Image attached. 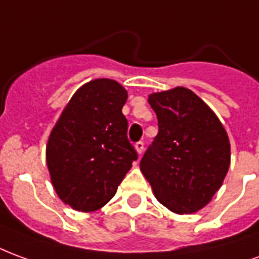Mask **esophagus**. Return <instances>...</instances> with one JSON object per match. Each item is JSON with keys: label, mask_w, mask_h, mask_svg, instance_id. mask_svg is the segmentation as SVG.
Wrapping results in <instances>:
<instances>
[{"label": "esophagus", "mask_w": 259, "mask_h": 259, "mask_svg": "<svg viewBox=\"0 0 259 259\" xmlns=\"http://www.w3.org/2000/svg\"><path fill=\"white\" fill-rule=\"evenodd\" d=\"M143 149H145V143H143V142H137V143H135V150H137L138 154H142Z\"/></svg>", "instance_id": "esophagus-1"}]
</instances>
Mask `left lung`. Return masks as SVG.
<instances>
[{
	"instance_id": "obj_1",
	"label": "left lung",
	"mask_w": 259,
	"mask_h": 259,
	"mask_svg": "<svg viewBox=\"0 0 259 259\" xmlns=\"http://www.w3.org/2000/svg\"><path fill=\"white\" fill-rule=\"evenodd\" d=\"M149 103L158 134L141 160L156 199L175 214L208 204L230 165L225 128L204 101L185 87L154 92Z\"/></svg>"
}]
</instances>
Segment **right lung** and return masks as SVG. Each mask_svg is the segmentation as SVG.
Returning a JSON list of instances; mask_svg holds the SVG:
<instances>
[{
  "instance_id": "right-lung-1",
  "label": "right lung",
  "mask_w": 259,
  "mask_h": 259,
  "mask_svg": "<svg viewBox=\"0 0 259 259\" xmlns=\"http://www.w3.org/2000/svg\"><path fill=\"white\" fill-rule=\"evenodd\" d=\"M125 88L110 78L87 82L71 96L47 143V165L59 199L92 212L107 204L138 158L122 114Z\"/></svg>"
}]
</instances>
